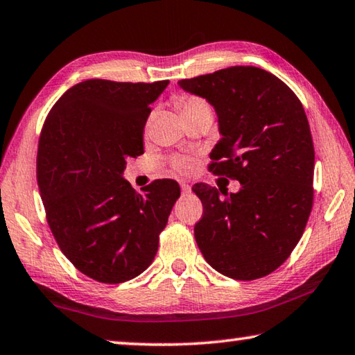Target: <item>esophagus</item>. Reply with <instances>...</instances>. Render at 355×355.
Listing matches in <instances>:
<instances>
[{
    "instance_id": "34e87169",
    "label": "esophagus",
    "mask_w": 355,
    "mask_h": 355,
    "mask_svg": "<svg viewBox=\"0 0 355 355\" xmlns=\"http://www.w3.org/2000/svg\"><path fill=\"white\" fill-rule=\"evenodd\" d=\"M180 186H182V192H183V194H189V192H191V186H189L188 183L182 182V183H180Z\"/></svg>"
}]
</instances>
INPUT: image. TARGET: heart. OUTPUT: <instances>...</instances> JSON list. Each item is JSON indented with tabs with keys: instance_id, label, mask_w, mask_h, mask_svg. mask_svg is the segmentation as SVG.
Returning a JSON list of instances; mask_svg holds the SVG:
<instances>
[{
	"instance_id": "obj_1",
	"label": "heart",
	"mask_w": 355,
	"mask_h": 355,
	"mask_svg": "<svg viewBox=\"0 0 355 355\" xmlns=\"http://www.w3.org/2000/svg\"><path fill=\"white\" fill-rule=\"evenodd\" d=\"M175 105L178 106V110L184 119L189 116H194V114H203V112L211 114L213 116L211 106H209L208 101L202 97H196V95H183V97L175 100ZM150 119L147 120L146 128H148ZM172 167L178 172L186 173L192 171V167H194V159L189 158V156H177V158L172 159Z\"/></svg>"
}]
</instances>
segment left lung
<instances>
[{"instance_id": "8db88e82", "label": "left lung", "mask_w": 355, "mask_h": 355, "mask_svg": "<svg viewBox=\"0 0 355 355\" xmlns=\"http://www.w3.org/2000/svg\"><path fill=\"white\" fill-rule=\"evenodd\" d=\"M178 84L218 114L222 137L209 171L241 183L224 198L205 183L192 186L203 205L197 245L227 277H264L291 255L313 207L315 148L304 106L277 76L250 65Z\"/></svg>"}]
</instances>
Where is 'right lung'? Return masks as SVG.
Here are the masks:
<instances>
[{
  "mask_svg": "<svg viewBox=\"0 0 355 355\" xmlns=\"http://www.w3.org/2000/svg\"><path fill=\"white\" fill-rule=\"evenodd\" d=\"M169 81L87 80L51 107L37 148V184L59 249L87 277L122 284L152 264L180 197L175 180L142 194L122 177L144 153L150 105Z\"/></svg>",
  "mask_w": 355,
  "mask_h": 355,
  "instance_id": "right-lung-1",
  "label": "right lung"
}]
</instances>
